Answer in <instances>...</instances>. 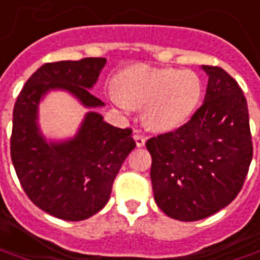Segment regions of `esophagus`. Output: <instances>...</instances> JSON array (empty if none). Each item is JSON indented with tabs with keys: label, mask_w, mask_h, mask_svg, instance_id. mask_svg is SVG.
<instances>
[{
	"label": "esophagus",
	"mask_w": 260,
	"mask_h": 260,
	"mask_svg": "<svg viewBox=\"0 0 260 260\" xmlns=\"http://www.w3.org/2000/svg\"><path fill=\"white\" fill-rule=\"evenodd\" d=\"M134 139H135V142H137V146H144L145 142H146V139H145L144 135H141V134H134Z\"/></svg>",
	"instance_id": "1"
}]
</instances>
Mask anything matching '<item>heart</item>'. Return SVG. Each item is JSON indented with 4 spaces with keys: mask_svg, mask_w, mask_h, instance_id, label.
<instances>
[{
    "mask_svg": "<svg viewBox=\"0 0 260 260\" xmlns=\"http://www.w3.org/2000/svg\"><path fill=\"white\" fill-rule=\"evenodd\" d=\"M202 93V79L193 71L135 65L119 74L109 98L125 112L144 108L146 126L167 132L189 121Z\"/></svg>",
    "mask_w": 260,
    "mask_h": 260,
    "instance_id": "1",
    "label": "heart"
}]
</instances>
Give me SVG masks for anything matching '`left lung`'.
<instances>
[{
    "instance_id": "obj_1",
    "label": "left lung",
    "mask_w": 260,
    "mask_h": 260,
    "mask_svg": "<svg viewBox=\"0 0 260 260\" xmlns=\"http://www.w3.org/2000/svg\"><path fill=\"white\" fill-rule=\"evenodd\" d=\"M208 74L204 104L178 129L148 139L155 202L171 218H208L241 192L253 155L246 98L226 71Z\"/></svg>"
}]
</instances>
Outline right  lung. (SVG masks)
Masks as SVG:
<instances>
[{"label":"right lung","instance_id":"add662e5","mask_svg":"<svg viewBox=\"0 0 260 260\" xmlns=\"http://www.w3.org/2000/svg\"><path fill=\"white\" fill-rule=\"evenodd\" d=\"M105 58L44 63L19 92L12 112L11 159L26 197L63 220H84L109 201L123 160L137 146L131 128H116L98 112H88L78 134L47 142L38 126V104L51 89H65L86 108L105 104L89 92Z\"/></svg>","mask_w":260,"mask_h":260}]
</instances>
